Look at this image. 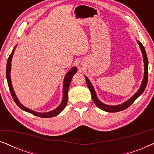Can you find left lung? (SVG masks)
<instances>
[{
	"label": "left lung",
	"mask_w": 154,
	"mask_h": 154,
	"mask_svg": "<svg viewBox=\"0 0 154 154\" xmlns=\"http://www.w3.org/2000/svg\"><path fill=\"white\" fill-rule=\"evenodd\" d=\"M138 44L140 45L141 51L142 52L143 54V58H144V79H143L142 83L141 85V87L137 92H136L135 94H134L133 96L131 98L129 99L127 102H125L123 104H121L120 105H117V106H109V105H106L103 104L102 102H101L100 100H98V98L97 97L95 91H94L93 86L92 85L91 83H90L89 80L87 77L85 78L86 83H87V85L88 86V88H89L90 92H91L92 94V100L94 104H96V106H97L99 108L102 109L103 111H107V112H118V111H121L123 110H125L127 108H128L130 105H131L132 103H133L134 101H135L139 97H140L141 94L143 93V92L144 91L145 88L146 87L147 82H148V58H147L146 51H145V49L144 46L140 42L138 41Z\"/></svg>",
	"instance_id": "left-lung-1"
}]
</instances>
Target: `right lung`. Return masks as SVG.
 I'll return each mask as SVG.
<instances>
[{"label": "right lung", "instance_id": "right-lung-1", "mask_svg": "<svg viewBox=\"0 0 154 154\" xmlns=\"http://www.w3.org/2000/svg\"><path fill=\"white\" fill-rule=\"evenodd\" d=\"M14 52V49L12 50V53L10 54V55L8 57V62H7V66H6V78H7V81H8V86H9V89L10 91V93H11V95L12 97V99L14 101V102L16 103V104L20 107V109H22V110H24L26 112H29L31 113V114L36 116L41 117V118H51V117H54L55 116L58 115L59 113L62 112V111L64 110V109L66 107V104H67V101H68V90H69V85H70L71 81L72 80V78L75 73L77 71V69L76 67H73L71 69L70 71H69L68 73H66V76H65L64 81V85H63V100L62 102L61 103V104L57 108L54 110L50 111V112H48V113H38V112H35L34 111L31 110L28 108H26V107L23 106L22 104H21L20 102H19L18 99L17 98V97L14 94L13 88H12V83H11V79H10V69H11V61H12V56H13Z\"/></svg>", "mask_w": 154, "mask_h": 154}]
</instances>
